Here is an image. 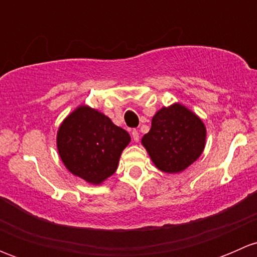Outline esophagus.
<instances>
[{"instance_id": "34e87169", "label": "esophagus", "mask_w": 257, "mask_h": 257, "mask_svg": "<svg viewBox=\"0 0 257 257\" xmlns=\"http://www.w3.org/2000/svg\"><path fill=\"white\" fill-rule=\"evenodd\" d=\"M132 138H133V141L136 142V143H138L139 142V133L137 129H133V131H132Z\"/></svg>"}]
</instances>
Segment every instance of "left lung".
<instances>
[{"mask_svg":"<svg viewBox=\"0 0 257 257\" xmlns=\"http://www.w3.org/2000/svg\"><path fill=\"white\" fill-rule=\"evenodd\" d=\"M205 141L203 120L185 105L174 103L155 113L152 128L142 138V144L158 169L175 174L200 157Z\"/></svg>","mask_w":257,"mask_h":257,"instance_id":"left-lung-1","label":"left lung"}]
</instances>
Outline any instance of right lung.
Wrapping results in <instances>:
<instances>
[{
  "label": "right lung",
  "mask_w": 257,
  "mask_h": 257,
  "mask_svg": "<svg viewBox=\"0 0 257 257\" xmlns=\"http://www.w3.org/2000/svg\"><path fill=\"white\" fill-rule=\"evenodd\" d=\"M131 136L99 110L82 104L64 118L57 132V149L73 175L99 185L115 173Z\"/></svg>",
  "instance_id": "right-lung-1"
}]
</instances>
